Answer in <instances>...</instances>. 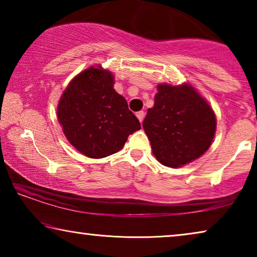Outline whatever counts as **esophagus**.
<instances>
[{
    "label": "esophagus",
    "mask_w": 257,
    "mask_h": 257,
    "mask_svg": "<svg viewBox=\"0 0 257 257\" xmlns=\"http://www.w3.org/2000/svg\"><path fill=\"white\" fill-rule=\"evenodd\" d=\"M136 116L139 120V122H143V120H144V116H145V113L143 111H139L136 113Z\"/></svg>",
    "instance_id": "obj_1"
}]
</instances>
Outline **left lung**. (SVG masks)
<instances>
[{
    "mask_svg": "<svg viewBox=\"0 0 257 257\" xmlns=\"http://www.w3.org/2000/svg\"><path fill=\"white\" fill-rule=\"evenodd\" d=\"M143 128L161 164L181 168L210 149L216 132L212 106L188 82L159 84Z\"/></svg>",
    "mask_w": 257,
    "mask_h": 257,
    "instance_id": "8db88e82",
    "label": "left lung"
}]
</instances>
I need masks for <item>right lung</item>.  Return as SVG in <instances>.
Returning a JSON list of instances; mask_svg holds the SVG:
<instances>
[{"label":"right lung","mask_w":257,"mask_h":257,"mask_svg":"<svg viewBox=\"0 0 257 257\" xmlns=\"http://www.w3.org/2000/svg\"><path fill=\"white\" fill-rule=\"evenodd\" d=\"M113 85L112 72L97 64L73 77L59 99L56 116L64 136L87 158L116 153L129 135L141 129L125 98Z\"/></svg>","instance_id":"add662e5"}]
</instances>
